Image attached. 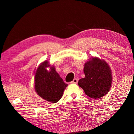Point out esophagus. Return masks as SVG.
I'll return each mask as SVG.
<instances>
[{
	"instance_id": "1",
	"label": "esophagus",
	"mask_w": 134,
	"mask_h": 134,
	"mask_svg": "<svg viewBox=\"0 0 134 134\" xmlns=\"http://www.w3.org/2000/svg\"><path fill=\"white\" fill-rule=\"evenodd\" d=\"M78 79H77V78H74L73 79V80H72V82H71V83H72V84H77V83H78Z\"/></svg>"
}]
</instances>
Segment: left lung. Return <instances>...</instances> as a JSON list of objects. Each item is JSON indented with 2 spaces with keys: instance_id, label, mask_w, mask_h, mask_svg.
Returning a JSON list of instances; mask_svg holds the SVG:
<instances>
[{
  "instance_id": "obj_1",
  "label": "left lung",
  "mask_w": 134,
  "mask_h": 134,
  "mask_svg": "<svg viewBox=\"0 0 134 134\" xmlns=\"http://www.w3.org/2000/svg\"><path fill=\"white\" fill-rule=\"evenodd\" d=\"M85 77L80 79L78 86L87 96L98 99L107 94L111 87L112 72L108 64L103 60L93 57L84 64Z\"/></svg>"
}]
</instances>
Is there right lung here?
Here are the masks:
<instances>
[{
    "label": "right lung",
    "instance_id": "obj_1",
    "mask_svg": "<svg viewBox=\"0 0 134 134\" xmlns=\"http://www.w3.org/2000/svg\"><path fill=\"white\" fill-rule=\"evenodd\" d=\"M48 67H50L49 71L46 69ZM67 86L55 67L50 66L47 60L40 64L35 72V91L42 98L48 102L54 103L58 102Z\"/></svg>",
    "mask_w": 134,
    "mask_h": 134
}]
</instances>
